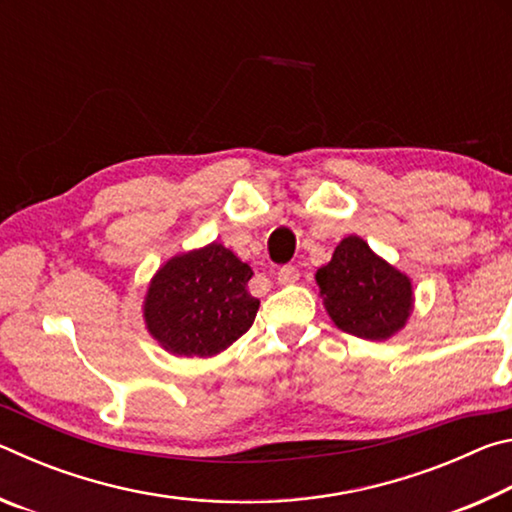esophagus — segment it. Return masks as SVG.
Returning <instances> with one entry per match:
<instances>
[{
	"label": "esophagus",
	"instance_id": "34e87169",
	"mask_svg": "<svg viewBox=\"0 0 512 512\" xmlns=\"http://www.w3.org/2000/svg\"><path fill=\"white\" fill-rule=\"evenodd\" d=\"M300 277V271L296 266H291V264H287V266H282L280 271H277V282L280 284H293Z\"/></svg>",
	"mask_w": 512,
	"mask_h": 512
}]
</instances>
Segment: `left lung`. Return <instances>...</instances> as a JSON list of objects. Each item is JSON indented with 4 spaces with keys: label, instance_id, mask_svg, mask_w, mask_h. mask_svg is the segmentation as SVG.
<instances>
[{
    "label": "left lung",
    "instance_id": "obj_1",
    "mask_svg": "<svg viewBox=\"0 0 512 512\" xmlns=\"http://www.w3.org/2000/svg\"><path fill=\"white\" fill-rule=\"evenodd\" d=\"M316 282L329 316L343 332L381 341L404 327L411 311V280L379 259L359 237H345Z\"/></svg>",
    "mask_w": 512,
    "mask_h": 512
}]
</instances>
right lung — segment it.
Returning <instances> with one entry per match:
<instances>
[{
	"label": "right lung",
	"instance_id": "1",
	"mask_svg": "<svg viewBox=\"0 0 512 512\" xmlns=\"http://www.w3.org/2000/svg\"><path fill=\"white\" fill-rule=\"evenodd\" d=\"M253 268L221 244L169 259L146 293L144 318L164 350L212 357L248 332L259 309Z\"/></svg>",
	"mask_w": 512,
	"mask_h": 512
}]
</instances>
